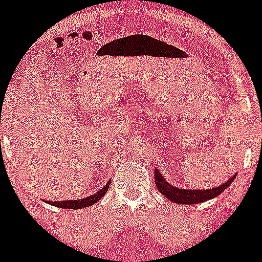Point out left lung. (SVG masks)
Segmentation results:
<instances>
[{
    "label": "left lung",
    "instance_id": "8db88e82",
    "mask_svg": "<svg viewBox=\"0 0 262 262\" xmlns=\"http://www.w3.org/2000/svg\"><path fill=\"white\" fill-rule=\"evenodd\" d=\"M235 175H233L228 182L224 184L219 185L216 188H210V189H183V188H178L171 185L170 183L166 182L161 172L157 169H155V183L156 187L162 195H165L167 200H170L174 204H182V205H193V204H201V202L209 201V200L214 199L220 193L224 192L225 188L229 187L230 183L234 180Z\"/></svg>",
    "mask_w": 262,
    "mask_h": 262
}]
</instances>
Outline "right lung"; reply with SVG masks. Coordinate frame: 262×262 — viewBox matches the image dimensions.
<instances>
[{
	"instance_id": "add662e5",
	"label": "right lung",
	"mask_w": 262,
	"mask_h": 262,
	"mask_svg": "<svg viewBox=\"0 0 262 262\" xmlns=\"http://www.w3.org/2000/svg\"><path fill=\"white\" fill-rule=\"evenodd\" d=\"M108 187H110V182H107V184H106L102 189L98 190L97 193H93L92 195H88V197H85V199L83 200H74V201H72V200H68V201H52L50 202V204L56 207H60V209H72V210L92 206L93 204H96V202L100 201V200L102 199L103 194L107 192Z\"/></svg>"
}]
</instances>
